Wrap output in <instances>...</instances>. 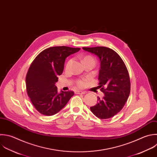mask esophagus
I'll list each match as a JSON object with an SVG mask.
<instances>
[{"label": "esophagus", "mask_w": 157, "mask_h": 157, "mask_svg": "<svg viewBox=\"0 0 157 157\" xmlns=\"http://www.w3.org/2000/svg\"><path fill=\"white\" fill-rule=\"evenodd\" d=\"M75 93L76 94H85L86 92L85 91H78V90H77V91H75Z\"/></svg>", "instance_id": "34e87169"}]
</instances>
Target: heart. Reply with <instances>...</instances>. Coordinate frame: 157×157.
<instances>
[{
  "instance_id": "heart-1",
  "label": "heart",
  "mask_w": 157,
  "mask_h": 157,
  "mask_svg": "<svg viewBox=\"0 0 157 157\" xmlns=\"http://www.w3.org/2000/svg\"><path fill=\"white\" fill-rule=\"evenodd\" d=\"M88 59L93 60V61H94V59H93L91 56H85V57L83 58L82 62L84 61H85V60H88ZM71 62H72V59H70V60L68 61V62H67V64H66V68H68V67H69V66H70ZM77 86H78V87H80V88H83V87H84V86H85V85H86V80H85V79H79V80H77Z\"/></svg>"
}]
</instances>
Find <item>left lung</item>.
<instances>
[{
  "label": "left lung",
  "mask_w": 157,
  "mask_h": 157,
  "mask_svg": "<svg viewBox=\"0 0 157 157\" xmlns=\"http://www.w3.org/2000/svg\"><path fill=\"white\" fill-rule=\"evenodd\" d=\"M85 51L96 55L100 61L98 80L104 96L90 107L101 119L111 118L124 105L130 93V80L126 67L120 56L113 50L104 47H83Z\"/></svg>",
  "instance_id": "8db88e82"
}]
</instances>
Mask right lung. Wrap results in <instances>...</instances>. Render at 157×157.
<instances>
[{
    "label": "right lung",
    "instance_id": "obj_1",
    "mask_svg": "<svg viewBox=\"0 0 157 157\" xmlns=\"http://www.w3.org/2000/svg\"><path fill=\"white\" fill-rule=\"evenodd\" d=\"M80 50L65 46L50 47L40 53L31 64L26 78V90L40 113L47 116L57 113L74 94L71 91L58 93L55 83L63 72L66 58Z\"/></svg>",
    "mask_w": 157,
    "mask_h": 157
}]
</instances>
